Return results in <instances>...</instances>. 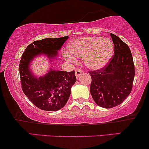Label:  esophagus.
<instances>
[{"label": "esophagus", "mask_w": 149, "mask_h": 149, "mask_svg": "<svg viewBox=\"0 0 149 149\" xmlns=\"http://www.w3.org/2000/svg\"><path fill=\"white\" fill-rule=\"evenodd\" d=\"M83 73H84V69L83 68H77L75 70V75H76L77 78H79Z\"/></svg>", "instance_id": "esophagus-1"}]
</instances>
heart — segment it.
<instances>
[{
  "instance_id": "1",
  "label": "heart",
  "mask_w": 149,
  "mask_h": 149,
  "mask_svg": "<svg viewBox=\"0 0 149 149\" xmlns=\"http://www.w3.org/2000/svg\"><path fill=\"white\" fill-rule=\"evenodd\" d=\"M71 56L66 58L74 62L75 58H85V64L91 70L103 68L111 60L113 54V43L111 40L100 36L79 38L68 46Z\"/></svg>"
}]
</instances>
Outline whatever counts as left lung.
Returning a JSON list of instances; mask_svg holds the SVG:
<instances>
[{"label":"left lung","mask_w":149,"mask_h":149,"mask_svg":"<svg viewBox=\"0 0 149 149\" xmlns=\"http://www.w3.org/2000/svg\"><path fill=\"white\" fill-rule=\"evenodd\" d=\"M115 54L109 64L98 70L89 71L91 77L90 93L97 105L106 109L121 104L131 93L134 76L133 58L129 47L111 34Z\"/></svg>","instance_id":"1"}]
</instances>
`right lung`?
<instances>
[{"instance_id": "right-lung-1", "label": "right lung", "mask_w": 149, "mask_h": 149, "mask_svg": "<svg viewBox=\"0 0 149 149\" xmlns=\"http://www.w3.org/2000/svg\"><path fill=\"white\" fill-rule=\"evenodd\" d=\"M68 36L44 38L30 43L19 61V75L24 94L38 109L56 111L63 108L68 100L71 87L76 82L74 70L71 72L51 70L45 76L35 77L29 68L34 57L47 55L55 58Z\"/></svg>"}]
</instances>
